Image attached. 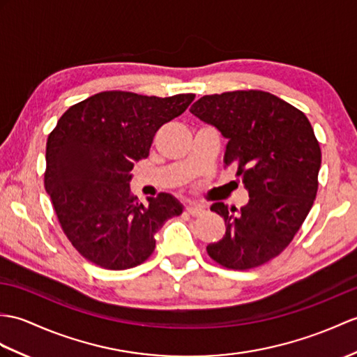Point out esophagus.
I'll return each mask as SVG.
<instances>
[{"mask_svg":"<svg viewBox=\"0 0 357 357\" xmlns=\"http://www.w3.org/2000/svg\"><path fill=\"white\" fill-rule=\"evenodd\" d=\"M185 213L190 214V216H193V218L202 216V214H204V206L202 205H187L185 206Z\"/></svg>","mask_w":357,"mask_h":357,"instance_id":"34e87169","label":"esophagus"}]
</instances>
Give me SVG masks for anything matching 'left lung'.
Returning a JSON list of instances; mask_svg holds the SVG:
<instances>
[{
    "label": "left lung",
    "mask_w": 357,
    "mask_h": 357,
    "mask_svg": "<svg viewBox=\"0 0 357 357\" xmlns=\"http://www.w3.org/2000/svg\"><path fill=\"white\" fill-rule=\"evenodd\" d=\"M190 112L228 139L223 162L250 192L240 210L211 205L227 231L206 252L228 269L261 266L292 242L317 197L321 147L312 124L291 103L257 89L204 96Z\"/></svg>",
    "instance_id": "8db88e82"
}]
</instances>
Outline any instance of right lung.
I'll use <instances>...</instances> for the list:
<instances>
[{"label": "right lung", "mask_w": 357, "mask_h": 357, "mask_svg": "<svg viewBox=\"0 0 357 357\" xmlns=\"http://www.w3.org/2000/svg\"><path fill=\"white\" fill-rule=\"evenodd\" d=\"M193 100L103 91L68 107L50 132L44 185L63 234L88 261L111 271L138 266L152 255L156 231L182 213L167 193L143 205L129 181L156 130Z\"/></svg>", "instance_id": "add662e5"}]
</instances>
